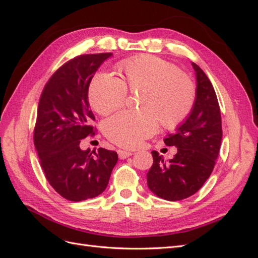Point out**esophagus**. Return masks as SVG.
<instances>
[{
  "label": "esophagus",
  "instance_id": "esophagus-1",
  "mask_svg": "<svg viewBox=\"0 0 258 258\" xmlns=\"http://www.w3.org/2000/svg\"><path fill=\"white\" fill-rule=\"evenodd\" d=\"M118 156H119V158L120 159H124V158H127V157H129V156H131L132 154V152H130V151H122V150H118Z\"/></svg>",
  "mask_w": 258,
  "mask_h": 258
}]
</instances>
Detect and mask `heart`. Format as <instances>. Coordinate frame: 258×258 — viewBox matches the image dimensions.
Segmentation results:
<instances>
[{
    "label": "heart",
    "mask_w": 258,
    "mask_h": 258,
    "mask_svg": "<svg viewBox=\"0 0 258 258\" xmlns=\"http://www.w3.org/2000/svg\"><path fill=\"white\" fill-rule=\"evenodd\" d=\"M120 79L98 73L88 90L91 107L101 115L120 108L130 92L141 91V111H123L106 119L103 132L111 142L135 148L158 129H174L189 115L196 100V88L176 66L161 58L143 54L123 61Z\"/></svg>",
    "instance_id": "b5f03b06"
}]
</instances>
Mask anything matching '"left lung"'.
<instances>
[{
    "label": "left lung",
    "instance_id": "1",
    "mask_svg": "<svg viewBox=\"0 0 258 258\" xmlns=\"http://www.w3.org/2000/svg\"><path fill=\"white\" fill-rule=\"evenodd\" d=\"M197 77L196 101L187 119L175 134L163 140L177 147L168 162L153 151V166L147 172V185L158 197L183 200L196 194L212 173L223 137L221 110L215 90L206 73L191 63Z\"/></svg>",
    "mask_w": 258,
    "mask_h": 258
}]
</instances>
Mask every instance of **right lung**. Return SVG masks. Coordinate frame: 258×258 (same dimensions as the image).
Wrapping results in <instances>:
<instances>
[{
	"mask_svg": "<svg viewBox=\"0 0 258 258\" xmlns=\"http://www.w3.org/2000/svg\"><path fill=\"white\" fill-rule=\"evenodd\" d=\"M112 52L81 54L54 72L42 91L34 145L43 172L61 197L82 201L97 197L108 184L118 156L100 147L81 150V141L97 130L88 102L89 84Z\"/></svg>",
	"mask_w": 258,
	"mask_h": 258,
	"instance_id": "add662e5",
	"label": "right lung"
}]
</instances>
